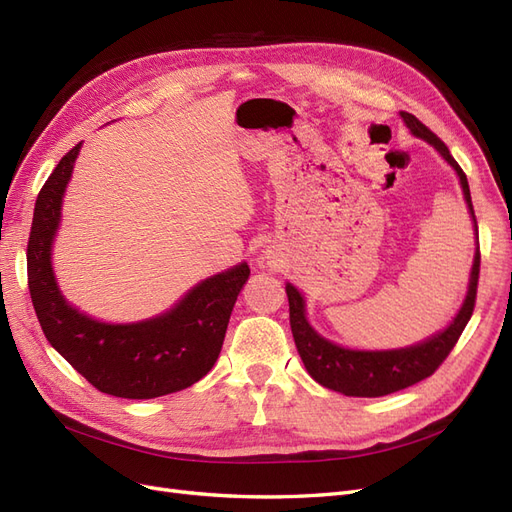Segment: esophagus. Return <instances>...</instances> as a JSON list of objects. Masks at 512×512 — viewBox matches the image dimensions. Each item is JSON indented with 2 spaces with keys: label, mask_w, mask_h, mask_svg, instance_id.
Segmentation results:
<instances>
[{
  "label": "esophagus",
  "mask_w": 512,
  "mask_h": 512,
  "mask_svg": "<svg viewBox=\"0 0 512 512\" xmlns=\"http://www.w3.org/2000/svg\"><path fill=\"white\" fill-rule=\"evenodd\" d=\"M258 264H260V269H273L275 267V260L269 254H262L258 258Z\"/></svg>",
  "instance_id": "1"
}]
</instances>
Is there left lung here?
Returning <instances> with one entry per match:
<instances>
[{"mask_svg":"<svg viewBox=\"0 0 512 512\" xmlns=\"http://www.w3.org/2000/svg\"><path fill=\"white\" fill-rule=\"evenodd\" d=\"M400 118L404 120V125H407L411 135L424 139L426 144H430L440 156L445 158L447 165H451V169L457 173V178H460V186L468 205V214L474 226L477 250H474L466 298L460 311H457L453 320L449 322V326L432 334V337L424 341L407 345V347H398V349H349L339 343L328 341L309 324L305 296L288 281L286 294L290 303V328L307 373L317 383L328 387V390H334L345 396H356V398L387 396L430 377L449 356V351L455 347L457 339H460V334L464 332L472 315L474 298H477L481 254H479L477 218H474L466 173L462 171L460 165L455 163L449 148L440 142V139L426 125H421L413 114L400 112Z\"/></svg>","mask_w":512,"mask_h":512,"instance_id":"left-lung-1","label":"left lung"}]
</instances>
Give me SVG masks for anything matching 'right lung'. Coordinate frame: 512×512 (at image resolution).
<instances>
[{"label":"right lung","instance_id":"1","mask_svg":"<svg viewBox=\"0 0 512 512\" xmlns=\"http://www.w3.org/2000/svg\"><path fill=\"white\" fill-rule=\"evenodd\" d=\"M80 146L61 158L33 209L27 275L40 326L48 343L103 394L144 400L186 390L220 356L231 311L250 277L248 262L199 281L171 309L139 322H101L74 307L57 284L52 245Z\"/></svg>","mask_w":512,"mask_h":512}]
</instances>
